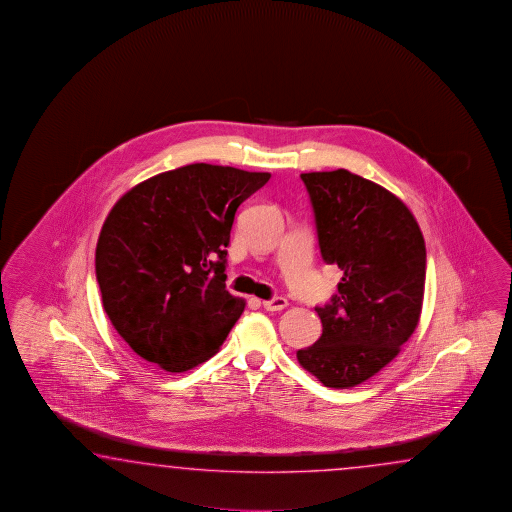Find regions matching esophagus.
Returning a JSON list of instances; mask_svg holds the SVG:
<instances>
[{
    "mask_svg": "<svg viewBox=\"0 0 512 512\" xmlns=\"http://www.w3.org/2000/svg\"><path fill=\"white\" fill-rule=\"evenodd\" d=\"M287 305H289V302H287V298H283V296H274L271 300L263 302V307H265L267 311H282Z\"/></svg>",
    "mask_w": 512,
    "mask_h": 512,
    "instance_id": "1",
    "label": "esophagus"
}]
</instances>
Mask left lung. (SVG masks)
<instances>
[{
  "instance_id": "obj_1",
  "label": "left lung",
  "mask_w": 512,
  "mask_h": 512,
  "mask_svg": "<svg viewBox=\"0 0 512 512\" xmlns=\"http://www.w3.org/2000/svg\"><path fill=\"white\" fill-rule=\"evenodd\" d=\"M320 256L342 271L315 311L322 337L296 357L329 388L368 381L417 327L425 294L421 229L401 199L348 170L302 174Z\"/></svg>"
}]
</instances>
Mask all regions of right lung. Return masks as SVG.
Segmentation results:
<instances>
[{"label": "right lung", "instance_id": "right-lung-1", "mask_svg": "<svg viewBox=\"0 0 512 512\" xmlns=\"http://www.w3.org/2000/svg\"><path fill=\"white\" fill-rule=\"evenodd\" d=\"M271 174L188 164L131 188L100 230L95 272L113 327L170 373L210 359L245 304L225 289L236 210Z\"/></svg>", "mask_w": 512, "mask_h": 512}]
</instances>
